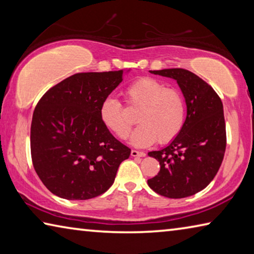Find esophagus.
<instances>
[{"mask_svg": "<svg viewBox=\"0 0 254 254\" xmlns=\"http://www.w3.org/2000/svg\"><path fill=\"white\" fill-rule=\"evenodd\" d=\"M132 157H144L145 153L142 151H136V150H131Z\"/></svg>", "mask_w": 254, "mask_h": 254, "instance_id": "obj_1", "label": "esophagus"}]
</instances>
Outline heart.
Segmentation results:
<instances>
[{"instance_id": "b5f03b06", "label": "heart", "mask_w": 254, "mask_h": 254, "mask_svg": "<svg viewBox=\"0 0 254 254\" xmlns=\"http://www.w3.org/2000/svg\"><path fill=\"white\" fill-rule=\"evenodd\" d=\"M128 105L137 112L140 126L132 132L131 144L148 147L153 142L166 144L173 141L182 131L186 104L180 92L168 88L154 78L143 77L126 89ZM101 120L104 126L121 139L127 137L131 130L133 120L118 98L106 97L100 109Z\"/></svg>"}]
</instances>
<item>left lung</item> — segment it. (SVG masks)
Segmentation results:
<instances>
[{
    "mask_svg": "<svg viewBox=\"0 0 254 254\" xmlns=\"http://www.w3.org/2000/svg\"><path fill=\"white\" fill-rule=\"evenodd\" d=\"M177 81L186 101L187 117L171 142L148 156L157 159L160 171L149 187L168 198H184L200 191L214 179L226 148L223 104L213 87L183 68L150 70Z\"/></svg>",
    "mask_w": 254,
    "mask_h": 254,
    "instance_id": "left-lung-1",
    "label": "left lung"
}]
</instances>
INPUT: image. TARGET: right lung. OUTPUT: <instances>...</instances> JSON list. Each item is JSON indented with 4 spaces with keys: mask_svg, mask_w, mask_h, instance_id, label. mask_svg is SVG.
Masks as SVG:
<instances>
[{
    "mask_svg": "<svg viewBox=\"0 0 254 254\" xmlns=\"http://www.w3.org/2000/svg\"><path fill=\"white\" fill-rule=\"evenodd\" d=\"M123 80V70L79 72L46 92L34 109L30 145L45 186L69 200L94 198L114 183L131 149L111 134L102 102Z\"/></svg>",
    "mask_w": 254,
    "mask_h": 254,
    "instance_id": "obj_1",
    "label": "right lung"
}]
</instances>
